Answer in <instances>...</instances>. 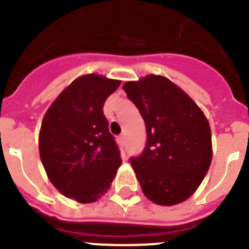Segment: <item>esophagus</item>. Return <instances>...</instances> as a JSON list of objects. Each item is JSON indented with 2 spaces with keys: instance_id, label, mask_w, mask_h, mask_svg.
<instances>
[{
  "instance_id": "esophagus-1",
  "label": "esophagus",
  "mask_w": 249,
  "mask_h": 249,
  "mask_svg": "<svg viewBox=\"0 0 249 249\" xmlns=\"http://www.w3.org/2000/svg\"><path fill=\"white\" fill-rule=\"evenodd\" d=\"M117 141H118V143H121V144H124V136H123V135H121L120 137L117 138Z\"/></svg>"
}]
</instances>
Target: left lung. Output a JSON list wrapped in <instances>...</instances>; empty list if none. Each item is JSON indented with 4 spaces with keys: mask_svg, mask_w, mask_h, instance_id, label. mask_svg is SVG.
I'll list each match as a JSON object with an SVG mask.
<instances>
[{
    "mask_svg": "<svg viewBox=\"0 0 249 249\" xmlns=\"http://www.w3.org/2000/svg\"><path fill=\"white\" fill-rule=\"evenodd\" d=\"M144 120L147 142L132 167L149 201L173 206L190 198L212 160L210 123L195 101L163 76L122 87Z\"/></svg>",
    "mask_w": 249,
    "mask_h": 249,
    "instance_id": "8db88e82",
    "label": "left lung"
}]
</instances>
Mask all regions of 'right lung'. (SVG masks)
Here are the masks:
<instances>
[{
    "label": "right lung",
    "mask_w": 249,
    "mask_h": 249,
    "mask_svg": "<svg viewBox=\"0 0 249 249\" xmlns=\"http://www.w3.org/2000/svg\"><path fill=\"white\" fill-rule=\"evenodd\" d=\"M121 81L98 74L74 80L54 100L39 131V157L50 181L80 203L101 198L122 163L103 105Z\"/></svg>",
    "instance_id": "1"
}]
</instances>
